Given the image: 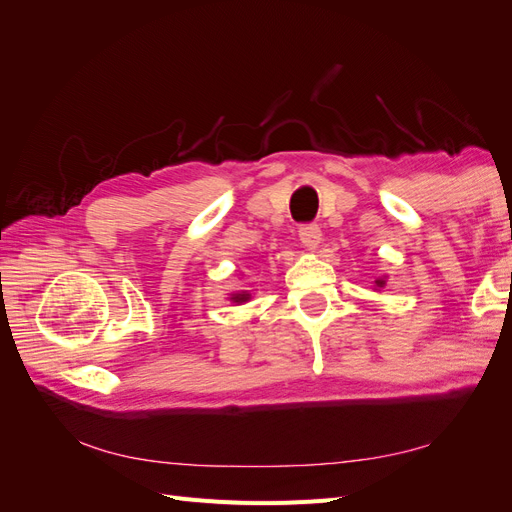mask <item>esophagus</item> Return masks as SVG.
<instances>
[{
  "instance_id": "esophagus-1",
  "label": "esophagus",
  "mask_w": 512,
  "mask_h": 512,
  "mask_svg": "<svg viewBox=\"0 0 512 512\" xmlns=\"http://www.w3.org/2000/svg\"><path fill=\"white\" fill-rule=\"evenodd\" d=\"M299 239L305 247H309V250H314V247H318V243L322 241V230L318 224H301Z\"/></svg>"
}]
</instances>
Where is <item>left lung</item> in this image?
Listing matches in <instances>:
<instances>
[{"mask_svg": "<svg viewBox=\"0 0 512 512\" xmlns=\"http://www.w3.org/2000/svg\"><path fill=\"white\" fill-rule=\"evenodd\" d=\"M376 286H378V288H382V286H384V280H376Z\"/></svg>", "mask_w": 512, "mask_h": 512, "instance_id": "obj_1", "label": "left lung"}]
</instances>
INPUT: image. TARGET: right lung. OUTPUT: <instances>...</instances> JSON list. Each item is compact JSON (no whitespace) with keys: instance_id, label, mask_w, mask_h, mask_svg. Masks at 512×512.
<instances>
[{"instance_id":"obj_1","label":"right lung","mask_w":512,"mask_h":512,"mask_svg":"<svg viewBox=\"0 0 512 512\" xmlns=\"http://www.w3.org/2000/svg\"><path fill=\"white\" fill-rule=\"evenodd\" d=\"M247 299H250V294H247V292H243V294H235V297H232V301H235V303H245Z\"/></svg>"}]
</instances>
